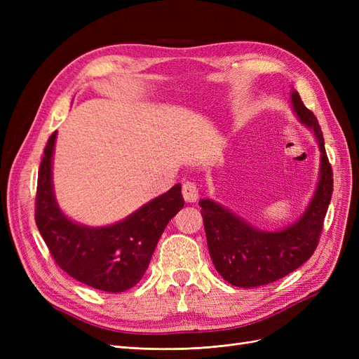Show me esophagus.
<instances>
[{
  "instance_id": "esophagus-1",
  "label": "esophagus",
  "mask_w": 359,
  "mask_h": 359,
  "mask_svg": "<svg viewBox=\"0 0 359 359\" xmlns=\"http://www.w3.org/2000/svg\"><path fill=\"white\" fill-rule=\"evenodd\" d=\"M182 198H184V201L190 202V203L196 202L198 198H199V189H198L196 184L191 182V181L184 182L182 184Z\"/></svg>"
}]
</instances>
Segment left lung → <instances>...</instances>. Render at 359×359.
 I'll return each instance as SVG.
<instances>
[{
	"mask_svg": "<svg viewBox=\"0 0 359 359\" xmlns=\"http://www.w3.org/2000/svg\"><path fill=\"white\" fill-rule=\"evenodd\" d=\"M290 102L299 121L313 130L320 149V173L314 196L299 219L277 232L260 231L211 199H201L206 243L212 264L227 283L257 287L283 278L311 257L318 247L323 220L332 196V169L325 151L318 118L298 91Z\"/></svg>",
	"mask_w": 359,
	"mask_h": 359,
	"instance_id": "obj_1",
	"label": "left lung"
}]
</instances>
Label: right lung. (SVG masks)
I'll list each match as a JSON object with an SVG mask.
<instances>
[{
	"label": "right lung",
	"mask_w": 359,
	"mask_h": 359,
	"mask_svg": "<svg viewBox=\"0 0 359 359\" xmlns=\"http://www.w3.org/2000/svg\"><path fill=\"white\" fill-rule=\"evenodd\" d=\"M55 139L53 132L39 169L36 224L40 235L57 265L81 283L112 293L133 287L148 269L169 220L184 206L181 184L111 226L74 223L60 210L53 194Z\"/></svg>",
	"instance_id": "right-lung-1"
}]
</instances>
